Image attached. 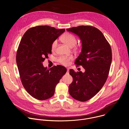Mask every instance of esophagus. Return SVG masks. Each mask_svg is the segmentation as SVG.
Segmentation results:
<instances>
[{
	"label": "esophagus",
	"mask_w": 129,
	"mask_h": 129,
	"mask_svg": "<svg viewBox=\"0 0 129 129\" xmlns=\"http://www.w3.org/2000/svg\"><path fill=\"white\" fill-rule=\"evenodd\" d=\"M69 68H67V72H69Z\"/></svg>",
	"instance_id": "obj_1"
}]
</instances>
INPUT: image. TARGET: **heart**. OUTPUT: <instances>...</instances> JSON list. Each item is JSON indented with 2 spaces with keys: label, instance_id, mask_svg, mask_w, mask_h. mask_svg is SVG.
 I'll list each match as a JSON object with an SVG mask.
<instances>
[{
  "label": "heart",
  "instance_id": "heart-1",
  "mask_svg": "<svg viewBox=\"0 0 129 129\" xmlns=\"http://www.w3.org/2000/svg\"><path fill=\"white\" fill-rule=\"evenodd\" d=\"M62 40L64 43H65L70 47L74 46L77 43V40L76 37L73 35L69 33H66L62 37ZM57 46V41L56 40L52 43L51 45L52 51H53L56 50ZM72 59V56H62L58 59V61L64 65H67L69 64V61Z\"/></svg>",
  "mask_w": 129,
  "mask_h": 129
}]
</instances>
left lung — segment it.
<instances>
[{"mask_svg": "<svg viewBox=\"0 0 129 129\" xmlns=\"http://www.w3.org/2000/svg\"><path fill=\"white\" fill-rule=\"evenodd\" d=\"M79 36L82 51L75 64L82 65L84 72L70 69L73 78L69 93L73 98L85 102L95 95L105 84L112 62V50L103 33L91 26H79L66 29Z\"/></svg>", "mask_w": 129, "mask_h": 129, "instance_id": "8db88e82", "label": "left lung"}]
</instances>
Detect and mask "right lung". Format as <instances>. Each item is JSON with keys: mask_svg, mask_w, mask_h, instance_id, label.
I'll return each mask as SVG.
<instances>
[{"mask_svg": "<svg viewBox=\"0 0 129 129\" xmlns=\"http://www.w3.org/2000/svg\"><path fill=\"white\" fill-rule=\"evenodd\" d=\"M47 25L28 29L23 35L16 54V63L22 84L27 92L39 100L52 97L56 85L65 74L61 65L49 69L43 62L51 53V45L65 31Z\"/></svg>", "mask_w": 129, "mask_h": 129, "instance_id": "right-lung-1", "label": "right lung"}]
</instances>
